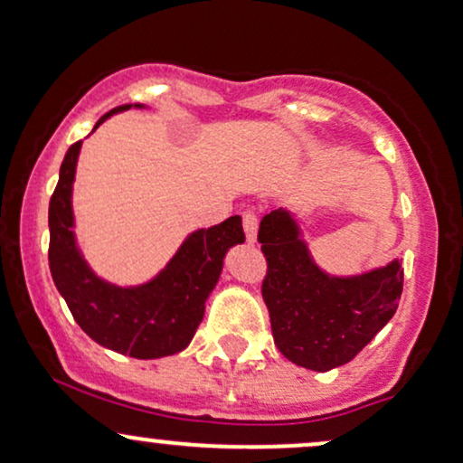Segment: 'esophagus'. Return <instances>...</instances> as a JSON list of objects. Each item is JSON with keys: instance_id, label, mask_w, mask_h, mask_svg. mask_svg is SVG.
I'll return each instance as SVG.
<instances>
[{"instance_id": "esophagus-1", "label": "esophagus", "mask_w": 463, "mask_h": 463, "mask_svg": "<svg viewBox=\"0 0 463 463\" xmlns=\"http://www.w3.org/2000/svg\"><path fill=\"white\" fill-rule=\"evenodd\" d=\"M242 227L244 233H247V242L253 244L258 241V214H255L253 210H247V213L242 214Z\"/></svg>"}]
</instances>
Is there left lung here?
<instances>
[{"label": "left lung", "mask_w": 463, "mask_h": 463, "mask_svg": "<svg viewBox=\"0 0 463 463\" xmlns=\"http://www.w3.org/2000/svg\"><path fill=\"white\" fill-rule=\"evenodd\" d=\"M258 241L268 261L261 296L272 336L298 367L330 371L350 363L395 316L403 289L399 260L358 275H330L288 208L261 219Z\"/></svg>", "instance_id": "1"}]
</instances>
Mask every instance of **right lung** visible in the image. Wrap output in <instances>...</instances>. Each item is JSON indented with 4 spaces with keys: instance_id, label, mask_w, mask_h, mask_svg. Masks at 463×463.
Returning a JSON list of instances; mask_svg holds the SVG:
<instances>
[{
    "instance_id": "add662e5",
    "label": "right lung",
    "mask_w": 463,
    "mask_h": 463,
    "mask_svg": "<svg viewBox=\"0 0 463 463\" xmlns=\"http://www.w3.org/2000/svg\"><path fill=\"white\" fill-rule=\"evenodd\" d=\"M130 107L147 109L139 102L119 105L105 113L94 130ZM81 146L83 141H77L68 147L49 202V268L57 292L66 300L74 322L99 345L141 361L178 354L191 344L202 324L205 300L219 283L227 250L244 242L242 219L236 214L208 230L202 227L188 233L150 281H107L88 264L74 233L72 184Z\"/></svg>"
}]
</instances>
